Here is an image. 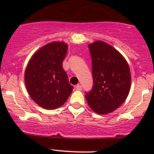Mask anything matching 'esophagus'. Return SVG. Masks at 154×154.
Here are the masks:
<instances>
[{"label":"esophagus","mask_w":154,"mask_h":154,"mask_svg":"<svg viewBox=\"0 0 154 154\" xmlns=\"http://www.w3.org/2000/svg\"><path fill=\"white\" fill-rule=\"evenodd\" d=\"M76 88H77V90H81L82 89V86L80 84L77 85V86H76Z\"/></svg>","instance_id":"esophagus-1"}]
</instances>
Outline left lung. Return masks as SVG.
I'll return each mask as SVG.
<instances>
[{"instance_id":"left-lung-1","label":"left lung","mask_w":154,"mask_h":154,"mask_svg":"<svg viewBox=\"0 0 154 154\" xmlns=\"http://www.w3.org/2000/svg\"><path fill=\"white\" fill-rule=\"evenodd\" d=\"M94 86L86 92L90 108L97 114L110 113L128 96L131 84L130 68L123 56L102 41L88 45Z\"/></svg>"}]
</instances>
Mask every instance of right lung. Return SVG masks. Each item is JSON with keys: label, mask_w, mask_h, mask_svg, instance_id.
<instances>
[{"label": "right lung", "mask_w": 154, "mask_h": 154, "mask_svg": "<svg viewBox=\"0 0 154 154\" xmlns=\"http://www.w3.org/2000/svg\"><path fill=\"white\" fill-rule=\"evenodd\" d=\"M68 45L54 42L36 51L25 70L24 80L31 98L46 109L64 104L73 90L63 68Z\"/></svg>", "instance_id": "add662e5"}]
</instances>
